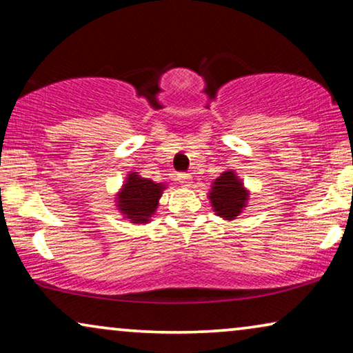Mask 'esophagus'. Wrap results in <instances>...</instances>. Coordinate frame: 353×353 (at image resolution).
Listing matches in <instances>:
<instances>
[{"label": "esophagus", "mask_w": 353, "mask_h": 353, "mask_svg": "<svg viewBox=\"0 0 353 353\" xmlns=\"http://www.w3.org/2000/svg\"><path fill=\"white\" fill-rule=\"evenodd\" d=\"M191 173H186V172H181V173H178L176 175V181L180 183V185H183V186H190V183H191Z\"/></svg>", "instance_id": "34e87169"}]
</instances>
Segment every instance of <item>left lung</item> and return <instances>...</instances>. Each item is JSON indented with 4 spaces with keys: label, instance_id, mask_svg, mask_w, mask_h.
Listing matches in <instances>:
<instances>
[{
    "label": "left lung",
    "instance_id": "1",
    "mask_svg": "<svg viewBox=\"0 0 353 353\" xmlns=\"http://www.w3.org/2000/svg\"><path fill=\"white\" fill-rule=\"evenodd\" d=\"M212 205L216 215L226 220H233L241 214L248 201V191L243 188V183L233 172L221 173L212 185V192H209Z\"/></svg>",
    "mask_w": 353,
    "mask_h": 353
}]
</instances>
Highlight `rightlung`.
<instances>
[{"instance_id": "add662e5", "label": "right lung", "mask_w": 353, "mask_h": 353, "mask_svg": "<svg viewBox=\"0 0 353 353\" xmlns=\"http://www.w3.org/2000/svg\"><path fill=\"white\" fill-rule=\"evenodd\" d=\"M163 186L148 178H141L137 172L130 173L119 194V209L132 223H148L157 209Z\"/></svg>"}]
</instances>
